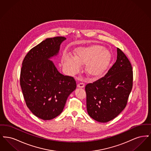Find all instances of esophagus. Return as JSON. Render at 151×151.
<instances>
[{"label":"esophagus","instance_id":"1","mask_svg":"<svg viewBox=\"0 0 151 151\" xmlns=\"http://www.w3.org/2000/svg\"><path fill=\"white\" fill-rule=\"evenodd\" d=\"M77 86L78 87V88H84V86H85V84H84V83H79L78 84V86Z\"/></svg>","mask_w":151,"mask_h":151}]
</instances>
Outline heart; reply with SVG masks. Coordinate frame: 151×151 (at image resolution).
Returning a JSON list of instances; mask_svg holds the SVG:
<instances>
[{"label": "heart", "mask_w": 151, "mask_h": 151, "mask_svg": "<svg viewBox=\"0 0 151 151\" xmlns=\"http://www.w3.org/2000/svg\"><path fill=\"white\" fill-rule=\"evenodd\" d=\"M112 54L99 45L80 47L74 51V57L64 55L63 65L71 74H76L86 65V72L89 79L97 80L104 77L108 72L112 62Z\"/></svg>", "instance_id": "b5f03b06"}]
</instances>
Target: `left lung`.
Masks as SVG:
<instances>
[{"label":"left lung","instance_id":"8db88e82","mask_svg":"<svg viewBox=\"0 0 151 151\" xmlns=\"http://www.w3.org/2000/svg\"><path fill=\"white\" fill-rule=\"evenodd\" d=\"M132 70L129 60L117 48L116 60L108 73L86 86V109L92 118L105 123L122 112L132 88Z\"/></svg>","mask_w":151,"mask_h":151}]
</instances>
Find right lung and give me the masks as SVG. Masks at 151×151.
<instances>
[{"label": "right lung", "instance_id": "1", "mask_svg": "<svg viewBox=\"0 0 151 151\" xmlns=\"http://www.w3.org/2000/svg\"><path fill=\"white\" fill-rule=\"evenodd\" d=\"M64 37L49 38L37 45L24 58L20 86L27 106L45 121L59 115L69 95L76 88L73 78L58 71L50 59L57 56Z\"/></svg>", "mask_w": 151, "mask_h": 151}]
</instances>
